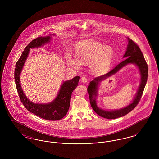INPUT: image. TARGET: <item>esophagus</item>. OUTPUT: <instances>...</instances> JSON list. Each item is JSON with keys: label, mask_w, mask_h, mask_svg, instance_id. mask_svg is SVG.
Segmentation results:
<instances>
[{"label": "esophagus", "mask_w": 159, "mask_h": 159, "mask_svg": "<svg viewBox=\"0 0 159 159\" xmlns=\"http://www.w3.org/2000/svg\"><path fill=\"white\" fill-rule=\"evenodd\" d=\"M81 81H82L83 83H86V82H88V78L86 77H82V79H81Z\"/></svg>", "instance_id": "34e87169"}]
</instances>
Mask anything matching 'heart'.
Segmentation results:
<instances>
[{
    "mask_svg": "<svg viewBox=\"0 0 159 159\" xmlns=\"http://www.w3.org/2000/svg\"><path fill=\"white\" fill-rule=\"evenodd\" d=\"M77 58H69V62L76 67L80 63L90 62L91 71L96 75H101L110 68L114 58V51L110 47L106 46L94 40L79 42L76 48Z\"/></svg>",
    "mask_w": 159,
    "mask_h": 159,
    "instance_id": "obj_1",
    "label": "heart"
}]
</instances>
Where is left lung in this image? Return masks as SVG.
Wrapping results in <instances>:
<instances>
[{"mask_svg": "<svg viewBox=\"0 0 159 159\" xmlns=\"http://www.w3.org/2000/svg\"><path fill=\"white\" fill-rule=\"evenodd\" d=\"M129 43L126 53L124 55L123 58H125L120 63L117 64L108 73L104 75L95 77L93 80L91 81L88 87V92L89 97V100L91 107L94 111L99 116L108 119H114L118 117H120L126 115L133 110L136 106L138 104L140 99L142 97L144 88L147 81L148 78V66L145 60L144 55L142 53L139 47L132 40L128 38ZM135 63L140 69L142 76V82L139 91L137 94L136 97L134 101L130 105L124 109L118 111H115L111 112L105 111L100 109L96 106L95 97L97 94V85L98 82L115 74L120 69L123 67L128 63Z\"/></svg>", "mask_w": 159, "mask_h": 159, "instance_id": "1", "label": "left lung"}]
</instances>
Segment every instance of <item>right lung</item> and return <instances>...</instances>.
Segmentation results:
<instances>
[{
    "instance_id": "right-lung-1",
    "label": "right lung",
    "mask_w": 159,
    "mask_h": 159,
    "mask_svg": "<svg viewBox=\"0 0 159 159\" xmlns=\"http://www.w3.org/2000/svg\"><path fill=\"white\" fill-rule=\"evenodd\" d=\"M50 39V36L39 37L33 40L27 45L16 63L14 79L18 96L25 108L38 117L45 120L53 121L60 120L67 113L70 104L71 93L77 86L80 77L76 76L70 80L64 82L61 86L57 98L52 102L46 104H39L31 102L24 94L20 82V73L28 57L30 49L40 47L48 42Z\"/></svg>"
}]
</instances>
